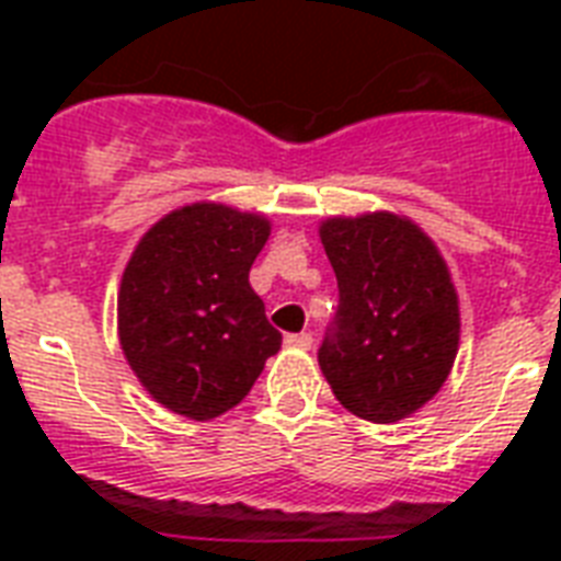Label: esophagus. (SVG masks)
Wrapping results in <instances>:
<instances>
[{
  "label": "esophagus",
  "mask_w": 561,
  "mask_h": 561,
  "mask_svg": "<svg viewBox=\"0 0 561 561\" xmlns=\"http://www.w3.org/2000/svg\"><path fill=\"white\" fill-rule=\"evenodd\" d=\"M285 343H288L290 350H311V343H314V337H311V334H288V337H285Z\"/></svg>",
  "instance_id": "1"
}]
</instances>
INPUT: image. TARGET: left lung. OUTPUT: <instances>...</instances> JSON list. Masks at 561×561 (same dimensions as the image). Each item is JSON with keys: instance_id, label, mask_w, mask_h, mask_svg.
I'll use <instances>...</instances> for the list:
<instances>
[{"instance_id": "left-lung-1", "label": "left lung", "mask_w": 561, "mask_h": 561, "mask_svg": "<svg viewBox=\"0 0 561 561\" xmlns=\"http://www.w3.org/2000/svg\"><path fill=\"white\" fill-rule=\"evenodd\" d=\"M341 306L317 352L355 416L390 425L434 399L460 350V302L436 244L404 215L325 218Z\"/></svg>"}]
</instances>
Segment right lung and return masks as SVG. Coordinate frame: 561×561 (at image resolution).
Listing matches in <instances>:
<instances>
[{"mask_svg": "<svg viewBox=\"0 0 561 561\" xmlns=\"http://www.w3.org/2000/svg\"><path fill=\"white\" fill-rule=\"evenodd\" d=\"M271 220L227 203H188L136 244L118 288V343L153 401L215 419L244 399L282 334L250 288Z\"/></svg>", "mask_w": 561, "mask_h": 561, "instance_id": "1", "label": "right lung"}]
</instances>
